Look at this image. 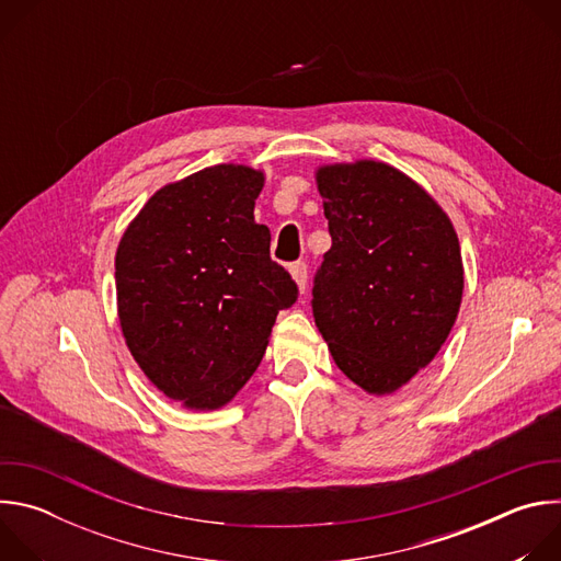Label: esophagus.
I'll return each instance as SVG.
<instances>
[{
  "mask_svg": "<svg viewBox=\"0 0 561 561\" xmlns=\"http://www.w3.org/2000/svg\"><path fill=\"white\" fill-rule=\"evenodd\" d=\"M290 275H293V279L297 282L299 290L304 293V290H306V284H308V266H306V262H295V264H290Z\"/></svg>",
  "mask_w": 561,
  "mask_h": 561,
  "instance_id": "esophagus-1",
  "label": "esophagus"
}]
</instances>
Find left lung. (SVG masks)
Masks as SVG:
<instances>
[{
	"mask_svg": "<svg viewBox=\"0 0 561 561\" xmlns=\"http://www.w3.org/2000/svg\"><path fill=\"white\" fill-rule=\"evenodd\" d=\"M317 188L333 247L312 282L314 324L351 381L394 392L433 362L457 319L455 228L420 184L373 159L322 167Z\"/></svg>",
	"mask_w": 561,
	"mask_h": 561,
	"instance_id": "obj_1",
	"label": "left lung"
}]
</instances>
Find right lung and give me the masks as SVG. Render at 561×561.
Here are the masks:
<instances>
[{
	"instance_id": "1",
	"label": "right lung",
	"mask_w": 561,
	"mask_h": 561,
	"mask_svg": "<svg viewBox=\"0 0 561 561\" xmlns=\"http://www.w3.org/2000/svg\"><path fill=\"white\" fill-rule=\"evenodd\" d=\"M264 173L219 164L159 188L115 257L117 312L144 375L186 409L215 411L257 370L297 284L255 224Z\"/></svg>"
}]
</instances>
